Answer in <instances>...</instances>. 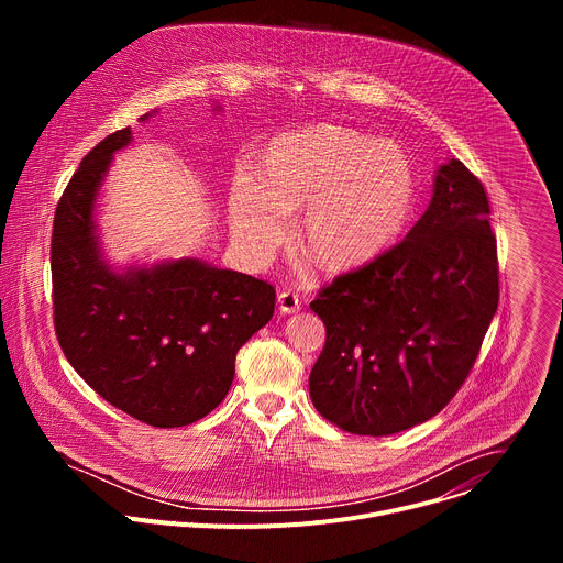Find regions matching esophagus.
Segmentation results:
<instances>
[{"label":"esophagus","instance_id":"1","mask_svg":"<svg viewBox=\"0 0 563 563\" xmlns=\"http://www.w3.org/2000/svg\"><path fill=\"white\" fill-rule=\"evenodd\" d=\"M278 309L283 313H296L300 309V296L296 291H289V289L280 291L278 294Z\"/></svg>","mask_w":563,"mask_h":563}]
</instances>
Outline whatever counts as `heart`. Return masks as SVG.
Returning <instances> with one entry per match:
<instances>
[{"mask_svg": "<svg viewBox=\"0 0 563 563\" xmlns=\"http://www.w3.org/2000/svg\"><path fill=\"white\" fill-rule=\"evenodd\" d=\"M415 191L404 148L341 124H316L267 146L258 183L238 178L229 220L238 243L263 256L285 235L283 216L305 207L302 252L328 272H350L396 243Z\"/></svg>", "mask_w": 563, "mask_h": 563, "instance_id": "obj_1", "label": "heart"}]
</instances>
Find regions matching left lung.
<instances>
[{
	"mask_svg": "<svg viewBox=\"0 0 563 563\" xmlns=\"http://www.w3.org/2000/svg\"><path fill=\"white\" fill-rule=\"evenodd\" d=\"M497 305L490 202L461 159H450L410 233L309 302L328 332L309 374L313 408L367 437L432 419L472 372Z\"/></svg>",
	"mask_w": 563,
	"mask_h": 563,
	"instance_id": "8db88e82",
	"label": "left lung"
}]
</instances>
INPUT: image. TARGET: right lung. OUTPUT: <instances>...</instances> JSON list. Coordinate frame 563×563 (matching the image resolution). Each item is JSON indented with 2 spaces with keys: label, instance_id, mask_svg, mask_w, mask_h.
Here are the masks:
<instances>
[{
  "label": "right lung",
  "instance_id": "1",
  "mask_svg": "<svg viewBox=\"0 0 563 563\" xmlns=\"http://www.w3.org/2000/svg\"><path fill=\"white\" fill-rule=\"evenodd\" d=\"M129 140L126 126L93 146L57 202L53 323L73 369L113 408L153 428H183L220 406L238 350L274 316L276 289L196 258L126 274L102 263L93 205Z\"/></svg>",
  "mask_w": 563,
  "mask_h": 563
}]
</instances>
